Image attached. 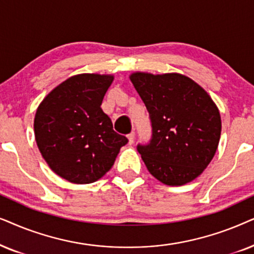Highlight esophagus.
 Returning <instances> with one entry per match:
<instances>
[{"label":"esophagus","instance_id":"1","mask_svg":"<svg viewBox=\"0 0 254 254\" xmlns=\"http://www.w3.org/2000/svg\"><path fill=\"white\" fill-rule=\"evenodd\" d=\"M127 138H129V144H132L134 141V132H131L127 134Z\"/></svg>","mask_w":254,"mask_h":254}]
</instances>
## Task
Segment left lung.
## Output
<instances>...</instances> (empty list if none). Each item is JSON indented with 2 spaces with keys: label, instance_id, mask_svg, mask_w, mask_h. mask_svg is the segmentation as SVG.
<instances>
[{
  "label": "left lung",
  "instance_id": "8db88e82",
  "mask_svg": "<svg viewBox=\"0 0 254 254\" xmlns=\"http://www.w3.org/2000/svg\"><path fill=\"white\" fill-rule=\"evenodd\" d=\"M146 106L152 136L137 150L155 179L181 186L197 178L217 150L222 122L207 92L177 73L130 76Z\"/></svg>",
  "mask_w": 254,
  "mask_h": 254
}]
</instances>
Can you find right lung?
Masks as SVG:
<instances>
[{"instance_id":"1","label":"right lung","mask_w":254,"mask_h":254,"mask_svg":"<svg viewBox=\"0 0 254 254\" xmlns=\"http://www.w3.org/2000/svg\"><path fill=\"white\" fill-rule=\"evenodd\" d=\"M114 76L79 74L54 88L35 117L38 148L54 173L73 184H92L113 167L127 138L115 132L101 109Z\"/></svg>"}]
</instances>
